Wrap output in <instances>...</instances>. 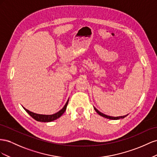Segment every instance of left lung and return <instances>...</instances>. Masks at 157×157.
Returning <instances> with one entry per match:
<instances>
[{"label":"left lung","mask_w":157,"mask_h":157,"mask_svg":"<svg viewBox=\"0 0 157 157\" xmlns=\"http://www.w3.org/2000/svg\"><path fill=\"white\" fill-rule=\"evenodd\" d=\"M94 109H95V110L97 112V113L99 114L100 116H102V117H105V118H108V119H110V120H119V119H120V118H124L125 117H126V116L128 115V114H127V115H125V116H117V117H114V116H107V115H106V114H103V113H101L100 111H98L95 107H94Z\"/></svg>","instance_id":"left-lung-1"}]
</instances>
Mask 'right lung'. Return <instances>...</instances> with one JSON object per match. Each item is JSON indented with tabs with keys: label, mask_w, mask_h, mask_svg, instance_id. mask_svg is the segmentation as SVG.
I'll list each match as a JSON object with an SVG mask.
<instances>
[{
	"label": "right lung",
	"mask_w": 157,
	"mask_h": 157,
	"mask_svg": "<svg viewBox=\"0 0 157 157\" xmlns=\"http://www.w3.org/2000/svg\"><path fill=\"white\" fill-rule=\"evenodd\" d=\"M68 101H69V99L67 101L66 103L65 104V105L64 106L63 108H62L58 112V113H56L55 114H51V115H44V114H36V113H32V112L28 110V109H25L24 107H23V108L24 109V110L27 112V113H28L31 116V117H32L33 119H35V120L38 121V122H52V121L55 120L57 118H60V116L64 114V113L66 110L67 105H68Z\"/></svg>",
	"instance_id": "obj_1"
}]
</instances>
